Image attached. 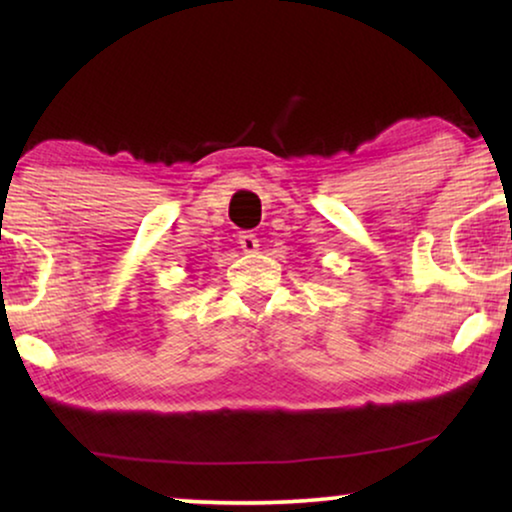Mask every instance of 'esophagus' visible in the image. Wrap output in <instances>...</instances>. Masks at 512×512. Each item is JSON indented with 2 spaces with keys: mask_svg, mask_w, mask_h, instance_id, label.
I'll return each mask as SVG.
<instances>
[{
  "mask_svg": "<svg viewBox=\"0 0 512 512\" xmlns=\"http://www.w3.org/2000/svg\"><path fill=\"white\" fill-rule=\"evenodd\" d=\"M240 247H242L244 254H256L261 244H258V237L254 233H242L240 235Z\"/></svg>",
  "mask_w": 512,
  "mask_h": 512,
  "instance_id": "1",
  "label": "esophagus"
}]
</instances>
